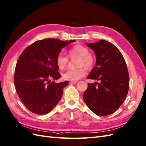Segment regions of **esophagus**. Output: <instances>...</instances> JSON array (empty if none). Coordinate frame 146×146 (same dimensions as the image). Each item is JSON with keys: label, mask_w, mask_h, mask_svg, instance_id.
I'll list each match as a JSON object with an SVG mask.
<instances>
[{"label": "esophagus", "mask_w": 146, "mask_h": 146, "mask_svg": "<svg viewBox=\"0 0 146 146\" xmlns=\"http://www.w3.org/2000/svg\"><path fill=\"white\" fill-rule=\"evenodd\" d=\"M76 83H77V81H70V84H76Z\"/></svg>", "instance_id": "1"}]
</instances>
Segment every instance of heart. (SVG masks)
<instances>
[{
  "mask_svg": "<svg viewBox=\"0 0 146 146\" xmlns=\"http://www.w3.org/2000/svg\"><path fill=\"white\" fill-rule=\"evenodd\" d=\"M68 56L70 58H78L76 66L78 68L69 70L63 74L62 77L65 80L76 81L84 76L86 74L85 68L87 70L92 68L95 63V57L89 53V49L81 44H76L68 50ZM68 57L59 53L56 57V63L60 70L64 69L68 63ZM84 66V68L83 67Z\"/></svg>",
  "mask_w": 146,
  "mask_h": 146,
  "instance_id": "heart-1",
  "label": "heart"
}]
</instances>
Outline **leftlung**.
Returning <instances> with one entry per match:
<instances>
[{
  "mask_svg": "<svg viewBox=\"0 0 146 146\" xmlns=\"http://www.w3.org/2000/svg\"><path fill=\"white\" fill-rule=\"evenodd\" d=\"M87 45L97 56L96 65L87 78L100 82L88 83L83 99L95 114L108 115L119 109L128 94L129 74L126 62L118 48L106 40Z\"/></svg>",
  "mask_w": 146,
  "mask_h": 146,
  "instance_id": "left-lung-1",
  "label": "left lung"
}]
</instances>
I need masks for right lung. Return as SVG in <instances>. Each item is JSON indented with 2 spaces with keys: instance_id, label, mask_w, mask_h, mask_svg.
I'll use <instances>...</instances> for the list:
<instances>
[{
  "instance_id": "add662e5",
  "label": "right lung",
  "mask_w": 146,
  "mask_h": 146,
  "mask_svg": "<svg viewBox=\"0 0 146 146\" xmlns=\"http://www.w3.org/2000/svg\"><path fill=\"white\" fill-rule=\"evenodd\" d=\"M74 41L56 38L36 41L25 49L15 68V86L27 109L37 114L51 111L60 101L68 81L55 83L60 78L56 57L66 45Z\"/></svg>"
}]
</instances>
